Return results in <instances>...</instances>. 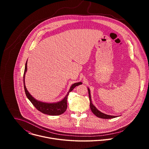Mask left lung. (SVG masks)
<instances>
[{"instance_id":"8db88e82","label":"left lung","mask_w":149,"mask_h":149,"mask_svg":"<svg viewBox=\"0 0 149 149\" xmlns=\"http://www.w3.org/2000/svg\"><path fill=\"white\" fill-rule=\"evenodd\" d=\"M88 95H89V98H90V109L91 110V111L93 113V114L94 115H95L97 117L101 118H104V119H109V118H116L117 117V116H111V115H108L104 114L102 112H101L100 111H99L95 106L93 105V104L92 103V100H91V93H90V90L89 89V88L88 87Z\"/></svg>"}]
</instances>
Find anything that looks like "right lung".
Here are the masks:
<instances>
[{
    "mask_svg": "<svg viewBox=\"0 0 149 149\" xmlns=\"http://www.w3.org/2000/svg\"><path fill=\"white\" fill-rule=\"evenodd\" d=\"M28 61V60H27ZM27 61L25 64L24 74V89L25 91L26 95L28 100L32 103L34 107L41 113L50 115V116H59L64 113L67 108V98L69 93L73 90V89L76 87L79 86L82 83L81 82H75L71 85V86L67 93L65 97L63 98L61 101L56 102H47L37 100L28 92L26 89L25 83V74L27 71Z\"/></svg>",
    "mask_w": 149,
    "mask_h": 149,
    "instance_id": "obj_1",
    "label": "right lung"
}]
</instances>
